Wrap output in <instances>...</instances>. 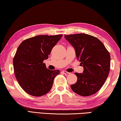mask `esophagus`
Instances as JSON below:
<instances>
[{
  "mask_svg": "<svg viewBox=\"0 0 121 121\" xmlns=\"http://www.w3.org/2000/svg\"><path fill=\"white\" fill-rule=\"evenodd\" d=\"M63 73L65 75H69V74H70V73H68V72H67V71H65V70H64V71H62Z\"/></svg>",
  "mask_w": 121,
  "mask_h": 121,
  "instance_id": "34e87169",
  "label": "esophagus"
}]
</instances>
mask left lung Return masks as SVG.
Wrapping results in <instances>:
<instances>
[{
    "label": "left lung",
    "mask_w": 121,
    "mask_h": 121,
    "mask_svg": "<svg viewBox=\"0 0 121 121\" xmlns=\"http://www.w3.org/2000/svg\"><path fill=\"white\" fill-rule=\"evenodd\" d=\"M74 48L77 59L83 67V73H75L78 80L71 88L78 95L87 97L97 93L107 78L110 68V55L104 44L88 34L65 35Z\"/></svg>",
    "instance_id": "8db88e82"
}]
</instances>
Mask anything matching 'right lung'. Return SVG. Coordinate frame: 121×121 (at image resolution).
<instances>
[{
	"instance_id": "right-lung-1",
	"label": "right lung",
	"mask_w": 121,
	"mask_h": 121,
	"mask_svg": "<svg viewBox=\"0 0 121 121\" xmlns=\"http://www.w3.org/2000/svg\"><path fill=\"white\" fill-rule=\"evenodd\" d=\"M63 35H40L29 38L19 45L13 58L14 72L21 88L28 94L40 97L49 92L58 70L47 69L43 61Z\"/></svg>"
}]
</instances>
